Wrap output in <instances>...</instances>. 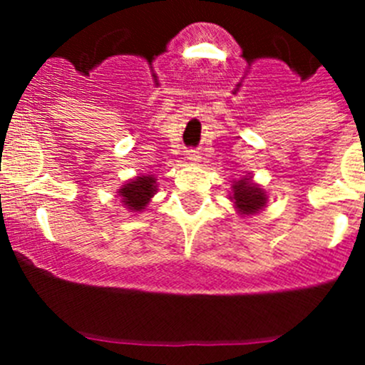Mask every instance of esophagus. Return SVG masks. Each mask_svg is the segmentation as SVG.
<instances>
[{
  "label": "esophagus",
  "mask_w": 365,
  "mask_h": 365,
  "mask_svg": "<svg viewBox=\"0 0 365 365\" xmlns=\"http://www.w3.org/2000/svg\"><path fill=\"white\" fill-rule=\"evenodd\" d=\"M186 159L190 160V163H193V164H197L199 160H201V155L197 153V151L195 150H190L188 153H186Z\"/></svg>",
  "instance_id": "obj_1"
}]
</instances>
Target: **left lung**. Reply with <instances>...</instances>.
<instances>
[{
	"instance_id": "8db88e82",
	"label": "left lung",
	"mask_w": 365,
	"mask_h": 365,
	"mask_svg": "<svg viewBox=\"0 0 365 365\" xmlns=\"http://www.w3.org/2000/svg\"><path fill=\"white\" fill-rule=\"evenodd\" d=\"M230 199L234 201V206L241 215H254L261 208H265L267 192L257 185H254L248 177H243V179L235 180L232 185Z\"/></svg>"
}]
</instances>
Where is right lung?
<instances>
[{
    "label": "right lung",
    "mask_w": 365,
    "mask_h": 365,
    "mask_svg": "<svg viewBox=\"0 0 365 365\" xmlns=\"http://www.w3.org/2000/svg\"><path fill=\"white\" fill-rule=\"evenodd\" d=\"M155 177L140 175L131 179L128 185L120 186L118 195L122 197V205L131 212H143L148 206L153 193L157 192V182Z\"/></svg>",
    "instance_id": "1"
}]
</instances>
